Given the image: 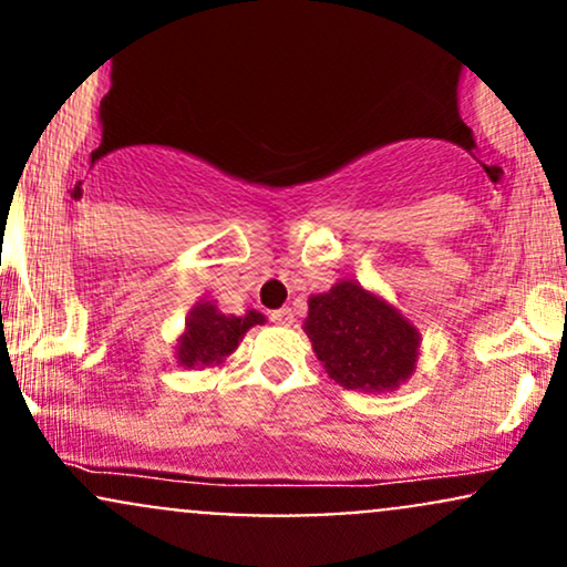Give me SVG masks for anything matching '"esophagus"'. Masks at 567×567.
Instances as JSON below:
<instances>
[{"mask_svg":"<svg viewBox=\"0 0 567 567\" xmlns=\"http://www.w3.org/2000/svg\"><path fill=\"white\" fill-rule=\"evenodd\" d=\"M271 320L277 326H290V323H293V309H290V307L277 309V312H271Z\"/></svg>","mask_w":567,"mask_h":567,"instance_id":"esophagus-1","label":"esophagus"}]
</instances>
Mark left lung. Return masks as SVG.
Returning <instances> with one entry per match:
<instances>
[{"label": "left lung", "mask_w": 567, "mask_h": 567, "mask_svg": "<svg viewBox=\"0 0 567 567\" xmlns=\"http://www.w3.org/2000/svg\"><path fill=\"white\" fill-rule=\"evenodd\" d=\"M303 331L329 378L344 389L396 391L415 372L419 329L355 279L309 296Z\"/></svg>", "instance_id": "1"}]
</instances>
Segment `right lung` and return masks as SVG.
<instances>
[{
	"label": "right lung",
	"mask_w": 567,
	"mask_h": 567,
	"mask_svg": "<svg viewBox=\"0 0 567 567\" xmlns=\"http://www.w3.org/2000/svg\"><path fill=\"white\" fill-rule=\"evenodd\" d=\"M266 318L255 309L244 315H225L212 301H200L187 318V329L178 337L176 359L187 369L217 367L238 348L252 326H264Z\"/></svg>",
	"instance_id": "obj_1"
}]
</instances>
